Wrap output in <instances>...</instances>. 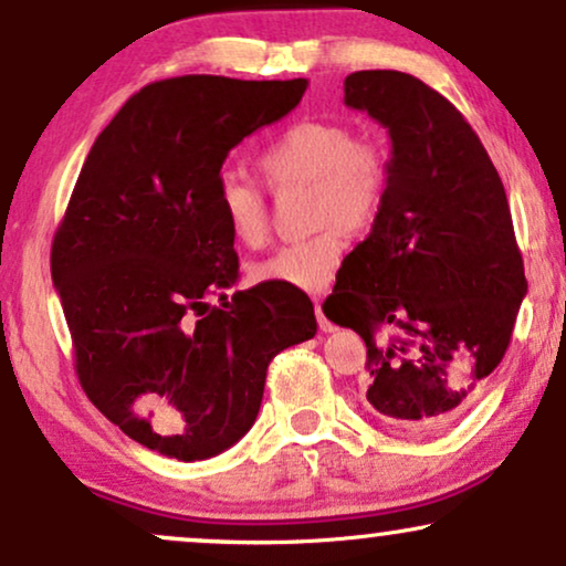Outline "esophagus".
<instances>
[{"instance_id":"1","label":"esophagus","mask_w":566,"mask_h":566,"mask_svg":"<svg viewBox=\"0 0 566 566\" xmlns=\"http://www.w3.org/2000/svg\"><path fill=\"white\" fill-rule=\"evenodd\" d=\"M315 315H317V325H319V331H323V333H333V331H336V325H333L331 319L325 317V312H323V302H319V298H315Z\"/></svg>"}]
</instances>
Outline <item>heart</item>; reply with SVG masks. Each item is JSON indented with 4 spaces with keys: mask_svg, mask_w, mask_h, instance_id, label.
I'll return each mask as SVG.
<instances>
[{
    "mask_svg": "<svg viewBox=\"0 0 566 566\" xmlns=\"http://www.w3.org/2000/svg\"><path fill=\"white\" fill-rule=\"evenodd\" d=\"M260 170L272 188L312 186L315 233L283 243L268 260L251 264V281L296 291L325 289L346 254V230H365L380 214L388 188L386 157L344 123L298 120L260 151ZM214 205L235 243L256 249L268 241V193L254 178L222 172Z\"/></svg>",
    "mask_w": 566,
    "mask_h": 566,
    "instance_id": "heart-1",
    "label": "heart"
}]
</instances>
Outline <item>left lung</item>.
<instances>
[{"label": "left lung", "instance_id": "8db88e82", "mask_svg": "<svg viewBox=\"0 0 566 566\" xmlns=\"http://www.w3.org/2000/svg\"><path fill=\"white\" fill-rule=\"evenodd\" d=\"M344 102L390 136L373 230L340 264L333 323L367 344L365 403L401 430L462 417L504 359L527 294L504 184L472 125L399 70H359Z\"/></svg>", "mask_w": 566, "mask_h": 566}]
</instances>
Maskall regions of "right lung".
Masks as SVG:
<instances>
[{"label": "right lung", "mask_w": 566, "mask_h": 566, "mask_svg": "<svg viewBox=\"0 0 566 566\" xmlns=\"http://www.w3.org/2000/svg\"><path fill=\"white\" fill-rule=\"evenodd\" d=\"M304 91V78L149 83L91 146L54 233L52 281L83 390L170 459H209L247 436L272 357L317 333L304 291L260 283L226 296L239 256L214 205L228 151Z\"/></svg>", "instance_id": "right-lung-1"}]
</instances>
